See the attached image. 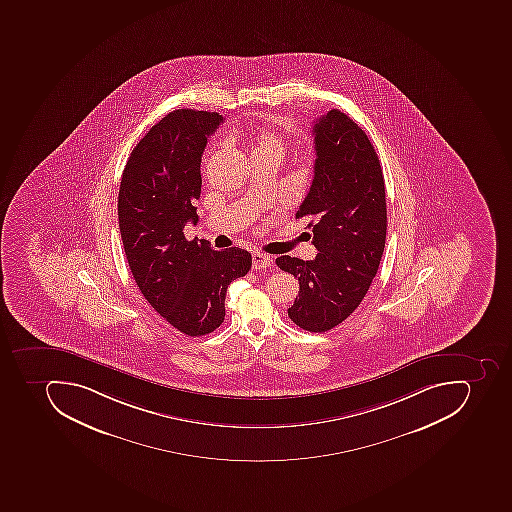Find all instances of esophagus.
Masks as SVG:
<instances>
[{
    "instance_id": "esophagus-1",
    "label": "esophagus",
    "mask_w": 512,
    "mask_h": 512,
    "mask_svg": "<svg viewBox=\"0 0 512 512\" xmlns=\"http://www.w3.org/2000/svg\"><path fill=\"white\" fill-rule=\"evenodd\" d=\"M271 263H273V260H271L268 255L262 254V252H254V254H252V268H254V270L270 268Z\"/></svg>"
}]
</instances>
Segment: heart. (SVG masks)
Here are the masks:
<instances>
[{"label": "heart", "instance_id": "heart-1", "mask_svg": "<svg viewBox=\"0 0 512 512\" xmlns=\"http://www.w3.org/2000/svg\"><path fill=\"white\" fill-rule=\"evenodd\" d=\"M284 153V140L278 132L270 127H262L255 134V145L252 155H274L281 158Z\"/></svg>", "mask_w": 512, "mask_h": 512}]
</instances>
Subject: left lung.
<instances>
[{"instance_id": "1", "label": "left lung", "mask_w": 512, "mask_h": 512, "mask_svg": "<svg viewBox=\"0 0 512 512\" xmlns=\"http://www.w3.org/2000/svg\"><path fill=\"white\" fill-rule=\"evenodd\" d=\"M314 177L297 218L308 217L314 260L282 255L276 265L300 282L290 319L308 332H327L364 300L386 241L385 179L377 151L340 110L316 119Z\"/></svg>"}]
</instances>
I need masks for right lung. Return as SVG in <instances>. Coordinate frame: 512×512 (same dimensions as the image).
I'll return each instance as SVG.
<instances>
[{
	"label": "right lung",
	"instance_id": "1",
	"mask_svg": "<svg viewBox=\"0 0 512 512\" xmlns=\"http://www.w3.org/2000/svg\"><path fill=\"white\" fill-rule=\"evenodd\" d=\"M222 119L171 111L132 150L119 187V231L132 276L156 313L188 337L220 327L226 289L252 266L247 250H214L183 234L187 222L198 223L201 156Z\"/></svg>",
	"mask_w": 512,
	"mask_h": 512
}]
</instances>
